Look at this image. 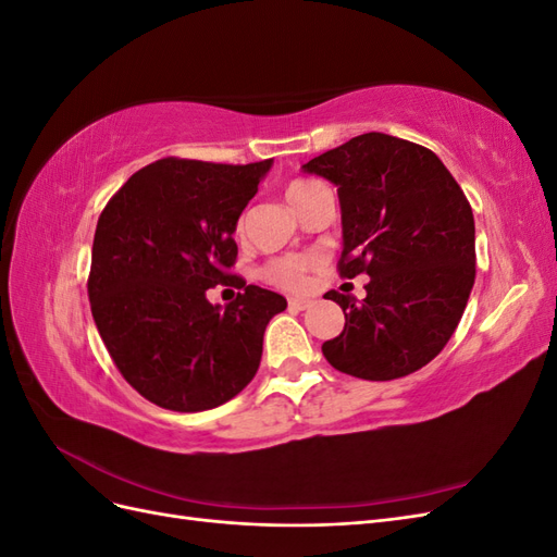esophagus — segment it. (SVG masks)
I'll list each match as a JSON object with an SVG mask.
<instances>
[{
	"mask_svg": "<svg viewBox=\"0 0 557 557\" xmlns=\"http://www.w3.org/2000/svg\"><path fill=\"white\" fill-rule=\"evenodd\" d=\"M288 307L295 309V311H305V309L311 307V299H307V297H290L288 299Z\"/></svg>",
	"mask_w": 557,
	"mask_h": 557,
	"instance_id": "1",
	"label": "esophagus"
}]
</instances>
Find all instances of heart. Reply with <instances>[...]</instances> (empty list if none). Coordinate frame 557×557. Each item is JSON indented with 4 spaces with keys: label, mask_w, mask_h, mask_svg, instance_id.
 Here are the masks:
<instances>
[{
    "label": "heart",
    "mask_w": 557,
    "mask_h": 557,
    "mask_svg": "<svg viewBox=\"0 0 557 557\" xmlns=\"http://www.w3.org/2000/svg\"><path fill=\"white\" fill-rule=\"evenodd\" d=\"M313 181H293L288 188H285V199H288V205L295 209L299 205V199L305 197L311 188H313ZM242 230V223H239ZM313 267V258L307 256H288V258H276L272 262H267L262 267V278L281 285L285 290H299L307 285V272Z\"/></svg>",
    "instance_id": "obj_1"
}]
</instances>
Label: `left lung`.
<instances>
[{"label":"left lung","instance_id":"obj_1","mask_svg":"<svg viewBox=\"0 0 557 557\" xmlns=\"http://www.w3.org/2000/svg\"><path fill=\"white\" fill-rule=\"evenodd\" d=\"M336 185L342 276L367 274V297L330 290L344 332L327 362L367 381H393L440 356L474 288V213L432 150L367 132L301 164Z\"/></svg>","mask_w":557,"mask_h":557}]
</instances>
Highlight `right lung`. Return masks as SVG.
I'll list each match as a JSON object with an SVG mask.
<instances>
[{
	"instance_id": "obj_1",
	"label": "right lung",
	"mask_w": 557,
	"mask_h": 557,
	"mask_svg": "<svg viewBox=\"0 0 557 557\" xmlns=\"http://www.w3.org/2000/svg\"><path fill=\"white\" fill-rule=\"evenodd\" d=\"M274 160L215 164L164 158L117 190L97 221L88 297L125 381L170 411L221 407L256 376L262 336L288 301L227 274L232 239ZM245 293L223 310L206 290Z\"/></svg>"
}]
</instances>
